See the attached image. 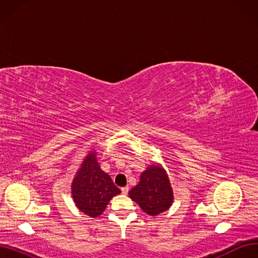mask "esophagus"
I'll return each instance as SVG.
<instances>
[{"mask_svg":"<svg viewBox=\"0 0 258 258\" xmlns=\"http://www.w3.org/2000/svg\"><path fill=\"white\" fill-rule=\"evenodd\" d=\"M128 191H129V188H128V187H122V188H121V192H122L123 195H127V194H128Z\"/></svg>","mask_w":258,"mask_h":258,"instance_id":"esophagus-1","label":"esophagus"}]
</instances>
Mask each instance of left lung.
I'll return each mask as SVG.
<instances>
[{
  "label": "left lung",
  "instance_id": "left-lung-1",
  "mask_svg": "<svg viewBox=\"0 0 258 258\" xmlns=\"http://www.w3.org/2000/svg\"><path fill=\"white\" fill-rule=\"evenodd\" d=\"M129 197L151 216L170 209L174 197L165 168L158 162L148 166L141 173L139 184L129 191Z\"/></svg>",
  "mask_w": 258,
  "mask_h": 258
}]
</instances>
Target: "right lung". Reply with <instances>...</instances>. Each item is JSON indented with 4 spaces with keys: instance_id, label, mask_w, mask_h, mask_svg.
I'll use <instances>...</instances> for the list:
<instances>
[{
    "instance_id": "add662e5",
    "label": "right lung",
    "mask_w": 258,
    "mask_h": 258,
    "mask_svg": "<svg viewBox=\"0 0 258 258\" xmlns=\"http://www.w3.org/2000/svg\"><path fill=\"white\" fill-rule=\"evenodd\" d=\"M71 194L77 209L90 217L102 214L110 200L120 194L111 176L101 170L96 150H91L81 163L71 184Z\"/></svg>"
}]
</instances>
